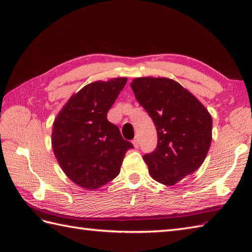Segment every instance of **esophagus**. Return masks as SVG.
Wrapping results in <instances>:
<instances>
[{
	"instance_id": "esophagus-1",
	"label": "esophagus",
	"mask_w": 252,
	"mask_h": 252,
	"mask_svg": "<svg viewBox=\"0 0 252 252\" xmlns=\"http://www.w3.org/2000/svg\"><path fill=\"white\" fill-rule=\"evenodd\" d=\"M132 144L135 148H138V146H140V140H138V137H135L134 140L132 141Z\"/></svg>"
}]
</instances>
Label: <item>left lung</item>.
Masks as SVG:
<instances>
[{
  "label": "left lung",
  "instance_id": "left-lung-1",
  "mask_svg": "<svg viewBox=\"0 0 252 252\" xmlns=\"http://www.w3.org/2000/svg\"><path fill=\"white\" fill-rule=\"evenodd\" d=\"M130 85L158 134L156 149L144 155V161L155 181L172 186L205 161L212 141L211 115L175 80L142 77Z\"/></svg>",
  "mask_w": 252,
  "mask_h": 252
}]
</instances>
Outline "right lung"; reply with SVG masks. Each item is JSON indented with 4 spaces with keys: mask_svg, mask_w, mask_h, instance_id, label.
<instances>
[{
    "mask_svg": "<svg viewBox=\"0 0 252 252\" xmlns=\"http://www.w3.org/2000/svg\"><path fill=\"white\" fill-rule=\"evenodd\" d=\"M127 78L95 81L71 95L58 112L52 130L57 162L74 184L97 189L114 180L127 149L119 127L107 120Z\"/></svg>",
    "mask_w": 252,
    "mask_h": 252,
    "instance_id": "obj_1",
    "label": "right lung"
}]
</instances>
